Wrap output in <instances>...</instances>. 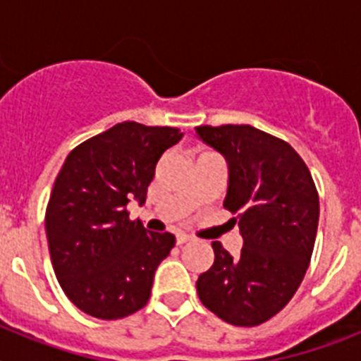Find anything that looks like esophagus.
<instances>
[{
	"instance_id": "34e87169",
	"label": "esophagus",
	"mask_w": 361,
	"mask_h": 361,
	"mask_svg": "<svg viewBox=\"0 0 361 361\" xmlns=\"http://www.w3.org/2000/svg\"><path fill=\"white\" fill-rule=\"evenodd\" d=\"M190 240H191V237H188V235H183V233H180V235H177V244L178 245L186 244V242H190Z\"/></svg>"
}]
</instances>
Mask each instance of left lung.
Masks as SVG:
<instances>
[{"mask_svg": "<svg viewBox=\"0 0 361 361\" xmlns=\"http://www.w3.org/2000/svg\"><path fill=\"white\" fill-rule=\"evenodd\" d=\"M228 161L224 208L244 238L231 257L212 242L215 262L197 280L199 298L220 320L255 327L289 304L311 262L320 200L311 171L289 142L250 124L197 126Z\"/></svg>", "mask_w": 361, "mask_h": 361, "instance_id": "left-lung-1", "label": "left lung"}]
</instances>
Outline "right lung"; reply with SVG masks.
Wrapping results in <instances>:
<instances>
[{
	"label": "right lung",
	"instance_id": "add662e5",
	"mask_svg": "<svg viewBox=\"0 0 361 361\" xmlns=\"http://www.w3.org/2000/svg\"><path fill=\"white\" fill-rule=\"evenodd\" d=\"M180 130L135 121L111 126L72 149L44 213L50 260L68 300L99 320L126 318L148 304L153 275L175 245L171 233L130 220Z\"/></svg>",
	"mask_w": 361,
	"mask_h": 361
}]
</instances>
